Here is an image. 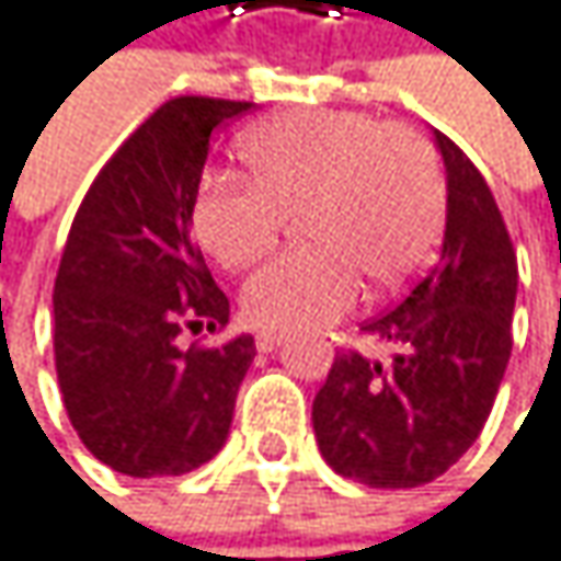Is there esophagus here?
Wrapping results in <instances>:
<instances>
[{
  "instance_id": "obj_1",
  "label": "esophagus",
  "mask_w": 561,
  "mask_h": 561,
  "mask_svg": "<svg viewBox=\"0 0 561 561\" xmlns=\"http://www.w3.org/2000/svg\"><path fill=\"white\" fill-rule=\"evenodd\" d=\"M254 343H257L261 353H271V350H277L284 343V333H277V330H257Z\"/></svg>"
}]
</instances>
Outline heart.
<instances>
[{"label": "heart", "mask_w": 561, "mask_h": 561, "mask_svg": "<svg viewBox=\"0 0 561 561\" xmlns=\"http://www.w3.org/2000/svg\"><path fill=\"white\" fill-rule=\"evenodd\" d=\"M251 179L208 175L192 228L221 267L267 254L290 211L310 248L277 254L248 277L241 304L257 327L304 330L346 313L376 287L412 280L444 228L447 179L437 149L409 124L359 111H304L241 140Z\"/></svg>", "instance_id": "heart-1"}]
</instances>
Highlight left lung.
Segmentation results:
<instances>
[{"mask_svg": "<svg viewBox=\"0 0 561 561\" xmlns=\"http://www.w3.org/2000/svg\"><path fill=\"white\" fill-rule=\"evenodd\" d=\"M447 169L440 257L405 300L359 330L389 359L340 353L313 399L327 463L366 486L440 477L483 431L513 350L516 251L496 198L457 142L434 130Z\"/></svg>", "mask_w": 561, "mask_h": 561, "instance_id": "8db88e82", "label": "left lung"}]
</instances>
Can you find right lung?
I'll return each mask as SVG.
<instances>
[{
    "label": "right lung",
    "mask_w": 561,
    "mask_h": 561,
    "mask_svg": "<svg viewBox=\"0 0 561 561\" xmlns=\"http://www.w3.org/2000/svg\"><path fill=\"white\" fill-rule=\"evenodd\" d=\"M248 101L172 98L91 182L55 277V369L84 447L127 477H179L211 460L254 359L225 330L228 297L192 238L208 137Z\"/></svg>",
    "instance_id": "right-lung-1"
}]
</instances>
